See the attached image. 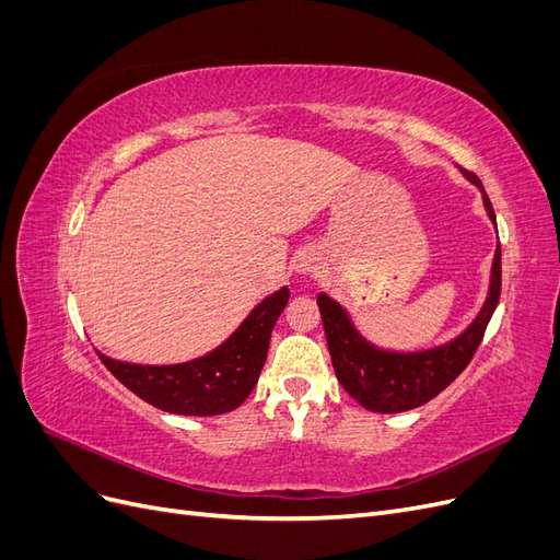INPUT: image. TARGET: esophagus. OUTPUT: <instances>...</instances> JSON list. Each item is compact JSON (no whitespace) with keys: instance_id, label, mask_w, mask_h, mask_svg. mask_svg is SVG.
Returning <instances> with one entry per match:
<instances>
[{"instance_id":"1","label":"esophagus","mask_w":560,"mask_h":560,"mask_svg":"<svg viewBox=\"0 0 560 560\" xmlns=\"http://www.w3.org/2000/svg\"><path fill=\"white\" fill-rule=\"evenodd\" d=\"M296 273H315L317 270V254L315 252H301L294 259Z\"/></svg>"}]
</instances>
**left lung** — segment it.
<instances>
[{
  "mask_svg": "<svg viewBox=\"0 0 560 560\" xmlns=\"http://www.w3.org/2000/svg\"><path fill=\"white\" fill-rule=\"evenodd\" d=\"M463 175L477 186L483 198V208L495 224V212L486 196L483 184L477 175L463 171ZM502 284V264L500 245L490 268V284L481 311L477 313L467 329L457 334L451 341L425 348V350H385L378 348L358 331L352 325L348 311L341 303L322 292L317 296V306L325 325L327 346L331 354V364L336 378L346 387L350 397L358 399L364 409L376 413H401L428 404L432 397L442 393L457 376L477 352L483 331L493 317L500 299Z\"/></svg>",
  "mask_w": 560,
  "mask_h": 560,
  "instance_id": "8db88e82",
  "label": "left lung"
}]
</instances>
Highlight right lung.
<instances>
[{"label":"right lung","mask_w":560,"mask_h":560,"mask_svg":"<svg viewBox=\"0 0 560 560\" xmlns=\"http://www.w3.org/2000/svg\"><path fill=\"white\" fill-rule=\"evenodd\" d=\"M290 290L268 294L222 346L179 364H135L97 352L103 364L135 395L177 416L229 413L257 385L268 354L270 331L287 306Z\"/></svg>","instance_id":"1"}]
</instances>
